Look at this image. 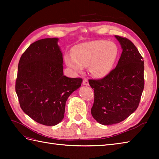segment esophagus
<instances>
[{
  "instance_id": "obj_1",
  "label": "esophagus",
  "mask_w": 159,
  "mask_h": 159,
  "mask_svg": "<svg viewBox=\"0 0 159 159\" xmlns=\"http://www.w3.org/2000/svg\"><path fill=\"white\" fill-rule=\"evenodd\" d=\"M83 85H89L88 80H87V79H83Z\"/></svg>"
}]
</instances>
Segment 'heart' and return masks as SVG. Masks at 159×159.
I'll use <instances>...</instances> for the list:
<instances>
[{
    "label": "heart",
    "instance_id": "b5f03b06",
    "mask_svg": "<svg viewBox=\"0 0 159 159\" xmlns=\"http://www.w3.org/2000/svg\"><path fill=\"white\" fill-rule=\"evenodd\" d=\"M117 54V47L113 42L96 40L76 45L73 54L65 56V61L74 73H81L89 66L92 76L102 78L112 70Z\"/></svg>",
    "mask_w": 159,
    "mask_h": 159
}]
</instances>
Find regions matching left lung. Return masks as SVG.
Here are the masks:
<instances>
[{
    "label": "left lung",
    "mask_w": 159,
    "mask_h": 159,
    "mask_svg": "<svg viewBox=\"0 0 159 159\" xmlns=\"http://www.w3.org/2000/svg\"><path fill=\"white\" fill-rule=\"evenodd\" d=\"M122 52L116 68L101 79H90L94 90L91 110L93 117L102 125L120 123L134 113L144 88V61L130 40L116 35Z\"/></svg>",
    "instance_id": "1"
}]
</instances>
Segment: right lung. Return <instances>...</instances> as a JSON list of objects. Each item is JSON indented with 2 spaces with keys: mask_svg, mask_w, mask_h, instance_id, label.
<instances>
[{
  "mask_svg": "<svg viewBox=\"0 0 159 159\" xmlns=\"http://www.w3.org/2000/svg\"><path fill=\"white\" fill-rule=\"evenodd\" d=\"M58 39L46 38L31 43L20 57L16 81L21 109L45 126L62 121L67 98L83 81L81 78L63 75Z\"/></svg>",
  "mask_w": 159,
  "mask_h": 159,
  "instance_id": "add662e5",
  "label": "right lung"
}]
</instances>
